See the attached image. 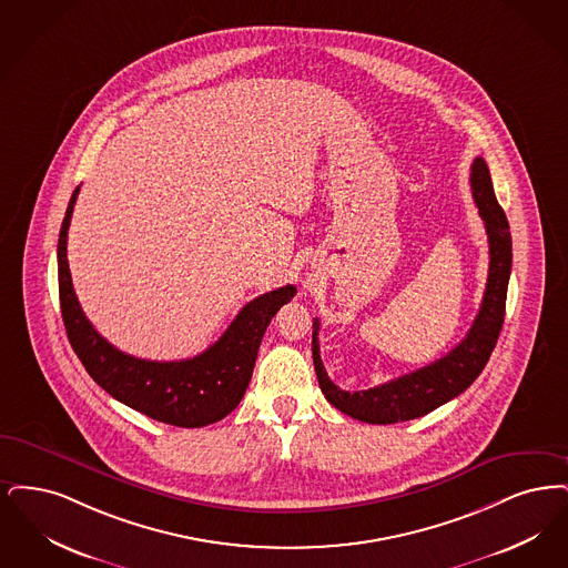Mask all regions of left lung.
Returning a JSON list of instances; mask_svg holds the SVG:
<instances>
[{
    "instance_id": "obj_1",
    "label": "left lung",
    "mask_w": 568,
    "mask_h": 568,
    "mask_svg": "<svg viewBox=\"0 0 568 568\" xmlns=\"http://www.w3.org/2000/svg\"><path fill=\"white\" fill-rule=\"evenodd\" d=\"M470 189L488 233L490 270L481 307L473 326L467 337L452 352L422 369L400 375L369 390L347 393L335 386L324 371L318 346L321 321L314 318L312 354L321 390L333 407L349 418L369 424H395L430 414L439 405L463 395L490 361L505 321V301L511 275V233L507 216L494 195L490 170L481 156H477L470 165Z\"/></svg>"
}]
</instances>
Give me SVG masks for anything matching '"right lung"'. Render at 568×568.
<instances>
[{
    "mask_svg": "<svg viewBox=\"0 0 568 568\" xmlns=\"http://www.w3.org/2000/svg\"><path fill=\"white\" fill-rule=\"evenodd\" d=\"M70 199L59 233V301L68 339L99 386L126 407L152 419L199 428L229 416L246 395L263 335L277 310L296 295L293 284L256 296L231 322L221 339L186 361H144L108 344L84 316L68 265V229L75 197Z\"/></svg>",
    "mask_w": 568,
    "mask_h": 568,
    "instance_id": "add662e5",
    "label": "right lung"
}]
</instances>
